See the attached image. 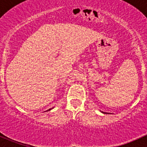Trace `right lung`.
<instances>
[{"mask_svg":"<svg viewBox=\"0 0 147 147\" xmlns=\"http://www.w3.org/2000/svg\"><path fill=\"white\" fill-rule=\"evenodd\" d=\"M52 109H53V108H52ZM48 109V110H47V112H48V111H50V110H51V109Z\"/></svg>","mask_w":147,"mask_h":147,"instance_id":"add662e5","label":"right lung"}]
</instances>
